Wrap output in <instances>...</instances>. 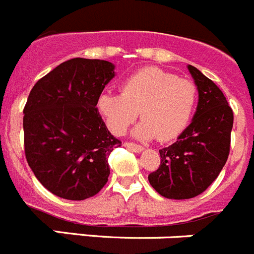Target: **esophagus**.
<instances>
[{"label":"esophagus","mask_w":254,"mask_h":254,"mask_svg":"<svg viewBox=\"0 0 254 254\" xmlns=\"http://www.w3.org/2000/svg\"><path fill=\"white\" fill-rule=\"evenodd\" d=\"M125 146L127 148H129V150L134 151V152H141V151L143 150L142 146L137 145V143H133V142H125Z\"/></svg>","instance_id":"obj_1"}]
</instances>
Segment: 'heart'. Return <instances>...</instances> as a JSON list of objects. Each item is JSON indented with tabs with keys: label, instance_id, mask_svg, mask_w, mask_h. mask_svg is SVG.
Segmentation results:
<instances>
[{
	"label": "heart",
	"instance_id": "b5f03b06",
	"mask_svg": "<svg viewBox=\"0 0 254 254\" xmlns=\"http://www.w3.org/2000/svg\"><path fill=\"white\" fill-rule=\"evenodd\" d=\"M196 101L197 88L191 80L150 66L126 79L118 94L102 93L98 109L115 134L125 133L139 111L143 121L134 129V136L167 142L189 125Z\"/></svg>",
	"mask_w": 254,
	"mask_h": 254
}]
</instances>
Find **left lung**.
I'll list each match as a JSON object with an SVG mask.
<instances>
[{
	"label": "left lung",
	"mask_w": 254,
	"mask_h": 254,
	"mask_svg": "<svg viewBox=\"0 0 254 254\" xmlns=\"http://www.w3.org/2000/svg\"><path fill=\"white\" fill-rule=\"evenodd\" d=\"M188 68L199 90L196 112L178 141L160 150L161 164L148 175L153 189L167 199H190L205 191L230 151L233 111L213 80L192 65Z\"/></svg>",
	"instance_id": "8db88e82"
}]
</instances>
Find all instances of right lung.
Here are the masks:
<instances>
[{"mask_svg": "<svg viewBox=\"0 0 254 254\" xmlns=\"http://www.w3.org/2000/svg\"><path fill=\"white\" fill-rule=\"evenodd\" d=\"M115 65L74 58L36 81L24 108L26 161L45 189L68 200L98 194L108 181V157L122 145L97 103Z\"/></svg>", "mask_w": 254, "mask_h": 254, "instance_id": "right-lung-1", "label": "right lung"}]
</instances>
